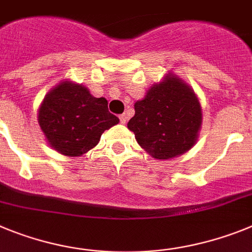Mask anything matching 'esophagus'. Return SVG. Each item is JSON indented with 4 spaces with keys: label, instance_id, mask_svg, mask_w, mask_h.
<instances>
[{
    "label": "esophagus",
    "instance_id": "obj_1",
    "mask_svg": "<svg viewBox=\"0 0 252 252\" xmlns=\"http://www.w3.org/2000/svg\"><path fill=\"white\" fill-rule=\"evenodd\" d=\"M119 119H120V123L126 124V119H128V115H126V113L122 114V115H120V117H119Z\"/></svg>",
    "mask_w": 252,
    "mask_h": 252
}]
</instances>
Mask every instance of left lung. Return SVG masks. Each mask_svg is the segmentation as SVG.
Returning <instances> with one entry per match:
<instances>
[{"instance_id":"8db88e82","label":"left lung","mask_w":252,"mask_h":252,"mask_svg":"<svg viewBox=\"0 0 252 252\" xmlns=\"http://www.w3.org/2000/svg\"><path fill=\"white\" fill-rule=\"evenodd\" d=\"M134 110L128 128L155 158L180 156L196 142L202 108L194 91L180 78L166 76L165 81L148 90L143 100L135 102Z\"/></svg>"}]
</instances>
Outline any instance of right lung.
<instances>
[{
    "label": "right lung",
    "mask_w": 252,
    "mask_h": 252,
    "mask_svg": "<svg viewBox=\"0 0 252 252\" xmlns=\"http://www.w3.org/2000/svg\"><path fill=\"white\" fill-rule=\"evenodd\" d=\"M39 126L48 142L65 156H81L99 143L106 129L119 123L104 97H94L82 85L60 84L39 109Z\"/></svg>",
    "instance_id": "obj_1"
}]
</instances>
